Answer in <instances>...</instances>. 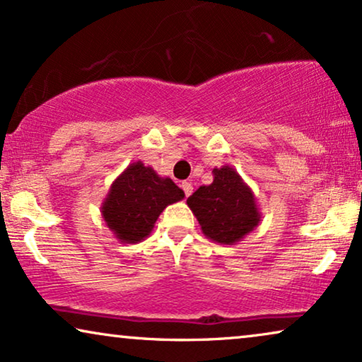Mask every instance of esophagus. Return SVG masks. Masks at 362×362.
<instances>
[{"label":"esophagus","instance_id":"34e87169","mask_svg":"<svg viewBox=\"0 0 362 362\" xmlns=\"http://www.w3.org/2000/svg\"><path fill=\"white\" fill-rule=\"evenodd\" d=\"M181 187H182V191H185L186 196H191V192H192V185H191V182L185 181V182H182V185H181Z\"/></svg>","mask_w":362,"mask_h":362}]
</instances>
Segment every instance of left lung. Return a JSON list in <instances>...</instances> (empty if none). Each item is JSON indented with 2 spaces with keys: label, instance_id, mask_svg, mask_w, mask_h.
Returning <instances> with one entry per match:
<instances>
[{
  "label": "left lung",
  "instance_id": "8db88e82",
  "mask_svg": "<svg viewBox=\"0 0 362 362\" xmlns=\"http://www.w3.org/2000/svg\"><path fill=\"white\" fill-rule=\"evenodd\" d=\"M214 181L187 197L202 234L217 244L234 245L260 224L254 191L232 166L212 170Z\"/></svg>",
  "mask_w": 362,
  "mask_h": 362
}]
</instances>
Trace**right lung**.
<instances>
[{
	"mask_svg": "<svg viewBox=\"0 0 362 362\" xmlns=\"http://www.w3.org/2000/svg\"><path fill=\"white\" fill-rule=\"evenodd\" d=\"M182 197L185 191L171 177H163L151 166L135 161L112 182L100 212L118 240L138 244L151 234L161 212Z\"/></svg>",
	"mask_w": 362,
	"mask_h": 362,
	"instance_id": "add662e5",
	"label": "right lung"
}]
</instances>
